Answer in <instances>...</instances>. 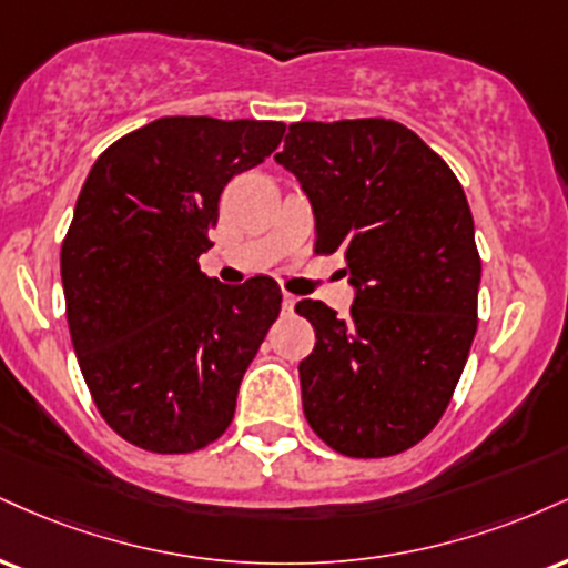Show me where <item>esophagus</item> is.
<instances>
[{
	"label": "esophagus",
	"instance_id": "34e87169",
	"mask_svg": "<svg viewBox=\"0 0 568 568\" xmlns=\"http://www.w3.org/2000/svg\"><path fill=\"white\" fill-rule=\"evenodd\" d=\"M298 304V298L296 296H291V293H285V296H283V312H293V306H296Z\"/></svg>",
	"mask_w": 568,
	"mask_h": 568
}]
</instances>
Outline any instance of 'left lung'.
Wrapping results in <instances>:
<instances>
[{
	"instance_id": "1",
	"label": "left lung",
	"mask_w": 568,
	"mask_h": 568,
	"mask_svg": "<svg viewBox=\"0 0 568 568\" xmlns=\"http://www.w3.org/2000/svg\"><path fill=\"white\" fill-rule=\"evenodd\" d=\"M280 166L302 182L317 254L344 256L354 304H296L314 327L298 365L312 432L341 455L388 457L447 409L476 336L481 258L453 169L386 119L298 121Z\"/></svg>"
}]
</instances>
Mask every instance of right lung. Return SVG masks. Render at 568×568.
<instances>
[{"label":"right lung","mask_w":568,"mask_h":568,"mask_svg":"<svg viewBox=\"0 0 568 568\" xmlns=\"http://www.w3.org/2000/svg\"><path fill=\"white\" fill-rule=\"evenodd\" d=\"M283 134V121L169 115L115 140L81 187L60 251L68 327L94 405L134 447L195 453L232 423L283 293L264 275L222 285L197 256L224 184Z\"/></svg>","instance_id":"1"}]
</instances>
